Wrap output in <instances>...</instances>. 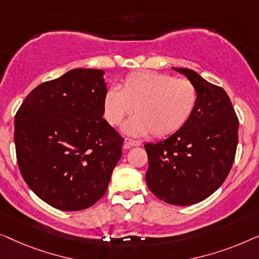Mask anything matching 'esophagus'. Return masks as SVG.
I'll use <instances>...</instances> for the list:
<instances>
[{
	"instance_id": "esophagus-1",
	"label": "esophagus",
	"mask_w": 259,
	"mask_h": 259,
	"mask_svg": "<svg viewBox=\"0 0 259 259\" xmlns=\"http://www.w3.org/2000/svg\"><path fill=\"white\" fill-rule=\"evenodd\" d=\"M142 145V142L141 141H137V140H131V138H125L124 140V145H123V148L125 149H130L133 147H140Z\"/></svg>"
}]
</instances>
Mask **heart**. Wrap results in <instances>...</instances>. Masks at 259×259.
Segmentation results:
<instances>
[{"label": "heart", "mask_w": 259, "mask_h": 259, "mask_svg": "<svg viewBox=\"0 0 259 259\" xmlns=\"http://www.w3.org/2000/svg\"><path fill=\"white\" fill-rule=\"evenodd\" d=\"M196 104L197 90L189 79L156 71H136L123 79L119 90L109 88L105 92L103 115L109 124L116 126L134 109L136 116L123 126L124 133L165 137L187 124Z\"/></svg>", "instance_id": "b5f03b06"}]
</instances>
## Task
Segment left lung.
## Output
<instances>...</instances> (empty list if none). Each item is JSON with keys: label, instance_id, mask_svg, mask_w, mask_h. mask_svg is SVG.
Masks as SVG:
<instances>
[{"label": "left lung", "instance_id": "obj_1", "mask_svg": "<svg viewBox=\"0 0 259 259\" xmlns=\"http://www.w3.org/2000/svg\"><path fill=\"white\" fill-rule=\"evenodd\" d=\"M194 83L197 104L183 128L157 143L144 145L148 188L162 201L191 205L223 184L235 161L238 118L223 88L187 68H172Z\"/></svg>", "mask_w": 259, "mask_h": 259}]
</instances>
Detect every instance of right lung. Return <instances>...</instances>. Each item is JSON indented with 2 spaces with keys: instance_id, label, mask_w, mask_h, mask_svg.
Listing matches in <instances>:
<instances>
[{
  "instance_id": "right-lung-1",
  "label": "right lung",
  "mask_w": 259,
  "mask_h": 259,
  "mask_svg": "<svg viewBox=\"0 0 259 259\" xmlns=\"http://www.w3.org/2000/svg\"><path fill=\"white\" fill-rule=\"evenodd\" d=\"M103 75L101 69H72L36 87L16 112L22 177L58 210L94 205L122 156L124 140L103 118Z\"/></svg>"
}]
</instances>
